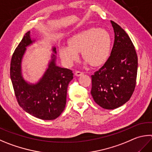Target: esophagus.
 Segmentation results:
<instances>
[{
  "label": "esophagus",
  "instance_id": "34e87169",
  "mask_svg": "<svg viewBox=\"0 0 152 152\" xmlns=\"http://www.w3.org/2000/svg\"><path fill=\"white\" fill-rule=\"evenodd\" d=\"M74 74H75V76H80L83 75L84 72H81V71L76 70V71H75V73H74Z\"/></svg>",
  "mask_w": 152,
  "mask_h": 152
}]
</instances>
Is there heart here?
Listing matches in <instances>:
<instances>
[{
  "instance_id": "1",
  "label": "heart",
  "mask_w": 152,
  "mask_h": 152,
  "mask_svg": "<svg viewBox=\"0 0 152 152\" xmlns=\"http://www.w3.org/2000/svg\"><path fill=\"white\" fill-rule=\"evenodd\" d=\"M68 45H60L59 55L67 66H71L78 58V52L92 66L106 61L111 52L112 40L109 32L102 28H88L73 34L68 40Z\"/></svg>"
}]
</instances>
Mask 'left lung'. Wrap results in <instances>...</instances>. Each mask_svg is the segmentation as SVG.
Returning <instances> with one entry per match:
<instances>
[{
	"instance_id": "obj_1",
	"label": "left lung",
	"mask_w": 152,
	"mask_h": 152,
	"mask_svg": "<svg viewBox=\"0 0 152 152\" xmlns=\"http://www.w3.org/2000/svg\"><path fill=\"white\" fill-rule=\"evenodd\" d=\"M114 43L102 67L91 76V94L95 102L113 110L128 102L136 84L137 56L130 38L123 28L111 20Z\"/></svg>"
}]
</instances>
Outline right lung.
<instances>
[{
	"mask_svg": "<svg viewBox=\"0 0 152 152\" xmlns=\"http://www.w3.org/2000/svg\"><path fill=\"white\" fill-rule=\"evenodd\" d=\"M30 31L26 32L15 49L10 62V78L18 103L24 111L37 118L52 120L64 111L66 102L67 88L73 78L68 68L56 65V56L52 54L48 68L39 82L28 84L22 76L21 62L26 47L34 42ZM52 50L56 53V48Z\"/></svg>",
	"mask_w": 152,
	"mask_h": 152,
	"instance_id": "add662e5",
	"label": "right lung"
}]
</instances>
